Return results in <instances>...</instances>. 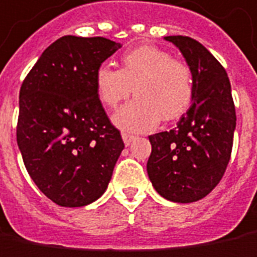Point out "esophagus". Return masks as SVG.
<instances>
[{"label": "esophagus", "mask_w": 257, "mask_h": 257, "mask_svg": "<svg viewBox=\"0 0 257 257\" xmlns=\"http://www.w3.org/2000/svg\"><path fill=\"white\" fill-rule=\"evenodd\" d=\"M121 137H123V141H124L125 146H130V144H132V141L136 139L134 136H132V134H127V133H123V134H121Z\"/></svg>", "instance_id": "34e87169"}]
</instances>
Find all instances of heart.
I'll list each match as a JSON object with an SVG mask.
<instances>
[{
    "label": "heart",
    "mask_w": 257,
    "mask_h": 257,
    "mask_svg": "<svg viewBox=\"0 0 257 257\" xmlns=\"http://www.w3.org/2000/svg\"><path fill=\"white\" fill-rule=\"evenodd\" d=\"M136 99L117 110L113 123L125 132L146 133L180 118L192 101L191 69L157 46H139L121 56L120 69L101 65L94 72V89L104 107L114 108L132 93Z\"/></svg>",
    "instance_id": "heart-1"
}]
</instances>
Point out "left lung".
<instances>
[{"instance_id": "1", "label": "left lung", "mask_w": 257, "mask_h": 257, "mask_svg": "<svg viewBox=\"0 0 257 257\" xmlns=\"http://www.w3.org/2000/svg\"><path fill=\"white\" fill-rule=\"evenodd\" d=\"M182 53L194 79L192 104L177 127L150 136L147 173L165 199L191 204L206 197L228 167L236 113L228 73L204 45L189 36H164Z\"/></svg>"}]
</instances>
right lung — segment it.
Segmentation results:
<instances>
[{
    "label": "right lung",
    "mask_w": 257,
    "mask_h": 257,
    "mask_svg": "<svg viewBox=\"0 0 257 257\" xmlns=\"http://www.w3.org/2000/svg\"><path fill=\"white\" fill-rule=\"evenodd\" d=\"M120 48L101 36H62L21 86V156L36 187L60 206L99 199L124 149L94 89L96 69Z\"/></svg>",
    "instance_id": "obj_1"
}]
</instances>
